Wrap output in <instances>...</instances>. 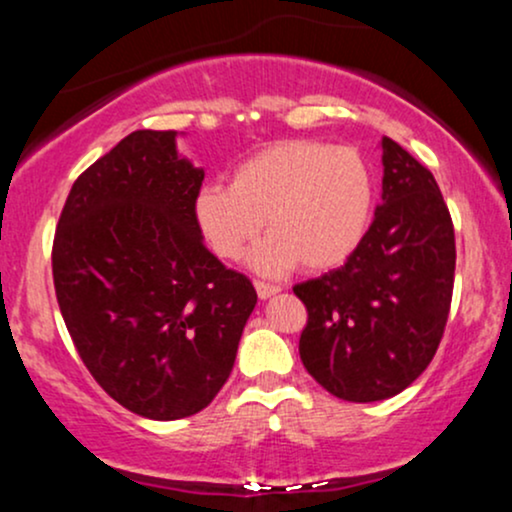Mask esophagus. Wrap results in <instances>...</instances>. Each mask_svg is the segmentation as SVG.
<instances>
[{
	"mask_svg": "<svg viewBox=\"0 0 512 512\" xmlns=\"http://www.w3.org/2000/svg\"><path fill=\"white\" fill-rule=\"evenodd\" d=\"M255 289H257V296H260L262 301H264V298H272L274 293H279V291H281L279 286H276V284H269V281H255Z\"/></svg>",
	"mask_w": 512,
	"mask_h": 512,
	"instance_id": "1",
	"label": "esophagus"
}]
</instances>
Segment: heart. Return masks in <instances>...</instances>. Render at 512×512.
Wrapping results in <instances>:
<instances>
[{
	"mask_svg": "<svg viewBox=\"0 0 512 512\" xmlns=\"http://www.w3.org/2000/svg\"><path fill=\"white\" fill-rule=\"evenodd\" d=\"M375 207V180L354 149L322 142H281L257 151L233 173L231 187L207 185L195 199L199 231L223 260L257 238L250 267L279 274L301 264L325 272L361 245Z\"/></svg>",
	"mask_w": 512,
	"mask_h": 512,
	"instance_id": "obj_1",
	"label": "heart"
}]
</instances>
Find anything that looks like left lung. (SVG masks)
Segmentation results:
<instances>
[{"instance_id":"1","label":"left lung","mask_w":512,"mask_h":512,"mask_svg":"<svg viewBox=\"0 0 512 512\" xmlns=\"http://www.w3.org/2000/svg\"><path fill=\"white\" fill-rule=\"evenodd\" d=\"M383 149V204L339 269L293 286L308 325L305 370L346 402L395 397L428 368L448 322L455 228L438 182L390 137Z\"/></svg>"}]
</instances>
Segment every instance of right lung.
I'll use <instances>...</instances> for the list:
<instances>
[{"mask_svg": "<svg viewBox=\"0 0 512 512\" xmlns=\"http://www.w3.org/2000/svg\"><path fill=\"white\" fill-rule=\"evenodd\" d=\"M137 129L76 178L52 243L64 325L96 383L154 421L197 414L236 363L257 293L207 250L204 170Z\"/></svg>", "mask_w": 512, "mask_h": 512, "instance_id": "1", "label": "right lung"}]
</instances>
